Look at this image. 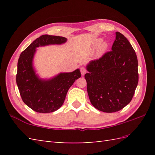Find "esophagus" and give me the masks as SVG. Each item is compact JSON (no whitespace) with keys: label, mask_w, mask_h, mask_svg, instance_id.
<instances>
[{"label":"esophagus","mask_w":155,"mask_h":155,"mask_svg":"<svg viewBox=\"0 0 155 155\" xmlns=\"http://www.w3.org/2000/svg\"><path fill=\"white\" fill-rule=\"evenodd\" d=\"M81 74L82 75H84V74L86 73L87 72V70H86V68H84V67H82V68H81Z\"/></svg>","instance_id":"esophagus-1"}]
</instances>
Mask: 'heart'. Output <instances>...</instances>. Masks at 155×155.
Segmentation results:
<instances>
[{
	"label": "heart",
	"instance_id": "1",
	"mask_svg": "<svg viewBox=\"0 0 155 155\" xmlns=\"http://www.w3.org/2000/svg\"><path fill=\"white\" fill-rule=\"evenodd\" d=\"M108 48V44L106 42H104L103 43L101 44V45L100 46L99 48H98V54H103V52L107 50Z\"/></svg>",
	"mask_w": 155,
	"mask_h": 155
}]
</instances>
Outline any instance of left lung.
<instances>
[{
  "instance_id": "obj_1",
  "label": "left lung",
  "mask_w": 155,
  "mask_h": 155,
  "mask_svg": "<svg viewBox=\"0 0 155 155\" xmlns=\"http://www.w3.org/2000/svg\"><path fill=\"white\" fill-rule=\"evenodd\" d=\"M84 75L91 104L104 113H114L130 103L139 82L138 60L127 38L116 32L112 51L91 61Z\"/></svg>"
}]
</instances>
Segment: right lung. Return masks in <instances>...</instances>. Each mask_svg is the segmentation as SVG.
Instances as JSON below:
<instances>
[{
  "instance_id": "1",
  "label": "right lung",
  "mask_w": 155,
  "mask_h": 155,
  "mask_svg": "<svg viewBox=\"0 0 155 155\" xmlns=\"http://www.w3.org/2000/svg\"><path fill=\"white\" fill-rule=\"evenodd\" d=\"M67 40L58 36L42 35L20 55L16 84L22 101L37 113H48L58 110L63 104L69 88L81 77L78 68L72 72L60 73L48 80L42 79L35 73L32 61L36 48L49 45H61Z\"/></svg>"
}]
</instances>
